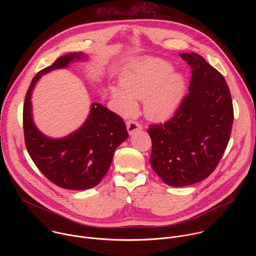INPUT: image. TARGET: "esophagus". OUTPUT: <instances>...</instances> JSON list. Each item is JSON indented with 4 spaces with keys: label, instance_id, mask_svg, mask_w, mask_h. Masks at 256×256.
<instances>
[{
    "label": "esophagus",
    "instance_id": "esophagus-1",
    "mask_svg": "<svg viewBox=\"0 0 256 256\" xmlns=\"http://www.w3.org/2000/svg\"><path fill=\"white\" fill-rule=\"evenodd\" d=\"M126 128H128V132L130 134H132L134 132H138V130H140L142 128V124L138 122H134V120H130L126 122Z\"/></svg>",
    "mask_w": 256,
    "mask_h": 256
}]
</instances>
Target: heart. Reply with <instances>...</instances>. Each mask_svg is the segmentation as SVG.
Here are the masks:
<instances>
[{"instance_id":"1","label":"heart","mask_w":256,"mask_h":256,"mask_svg":"<svg viewBox=\"0 0 256 256\" xmlns=\"http://www.w3.org/2000/svg\"><path fill=\"white\" fill-rule=\"evenodd\" d=\"M172 66L161 60L136 64L120 77L122 87L112 88V96L124 116L136 110V99L144 100V112L153 120H165L179 107L186 94V79L172 72Z\"/></svg>"}]
</instances>
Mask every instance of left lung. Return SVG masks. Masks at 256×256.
I'll return each mask as SVG.
<instances>
[{
	"mask_svg": "<svg viewBox=\"0 0 256 256\" xmlns=\"http://www.w3.org/2000/svg\"><path fill=\"white\" fill-rule=\"evenodd\" d=\"M179 56L192 70L190 93L171 120L148 130L151 166L175 188L210 176L227 148L234 120L231 93L221 72L198 54Z\"/></svg>",
	"mask_w": 256,
	"mask_h": 256,
	"instance_id": "left-lung-1",
	"label": "left lung"
}]
</instances>
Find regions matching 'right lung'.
Segmentation results:
<instances>
[{"mask_svg": "<svg viewBox=\"0 0 256 256\" xmlns=\"http://www.w3.org/2000/svg\"><path fill=\"white\" fill-rule=\"evenodd\" d=\"M84 58L82 52H70L38 72L27 90L23 107L25 144L32 161L52 184L72 190L99 184L110 167L116 148L128 136L124 120L99 103L91 105L84 124L64 138H48L35 126L30 99L36 82L46 72Z\"/></svg>", "mask_w": 256, "mask_h": 256, "instance_id": "right-lung-1", "label": "right lung"}]
</instances>
